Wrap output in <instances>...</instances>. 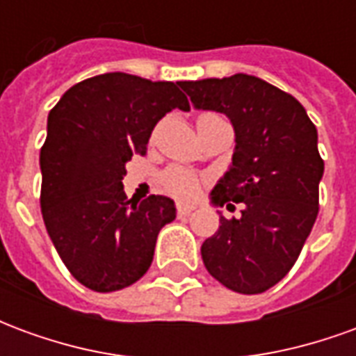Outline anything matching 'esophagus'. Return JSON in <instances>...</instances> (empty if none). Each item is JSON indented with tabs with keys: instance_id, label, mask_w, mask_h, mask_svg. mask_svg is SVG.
Wrapping results in <instances>:
<instances>
[{
	"instance_id": "1",
	"label": "esophagus",
	"mask_w": 356,
	"mask_h": 356,
	"mask_svg": "<svg viewBox=\"0 0 356 356\" xmlns=\"http://www.w3.org/2000/svg\"><path fill=\"white\" fill-rule=\"evenodd\" d=\"M193 204H177V216H188V213H193Z\"/></svg>"
}]
</instances>
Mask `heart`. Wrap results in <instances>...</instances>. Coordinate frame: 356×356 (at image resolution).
<instances>
[{"mask_svg": "<svg viewBox=\"0 0 356 356\" xmlns=\"http://www.w3.org/2000/svg\"><path fill=\"white\" fill-rule=\"evenodd\" d=\"M163 186L165 191L181 198H191L198 193V177L191 173V171L183 170V168H171L163 173Z\"/></svg>", "mask_w": 356, "mask_h": 356, "instance_id": "1", "label": "heart"}]
</instances>
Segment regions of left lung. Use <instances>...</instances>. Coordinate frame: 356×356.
Segmentation results:
<instances>
[{
	"instance_id": "1",
	"label": "left lung",
	"mask_w": 356,
	"mask_h": 356,
	"mask_svg": "<svg viewBox=\"0 0 356 356\" xmlns=\"http://www.w3.org/2000/svg\"><path fill=\"white\" fill-rule=\"evenodd\" d=\"M194 108L216 110L234 127L229 171L211 191V204L234 208L238 219H219L202 244L216 280L238 293H261L290 273L318 216L324 162L316 127L301 102L248 74L181 81Z\"/></svg>"
}]
</instances>
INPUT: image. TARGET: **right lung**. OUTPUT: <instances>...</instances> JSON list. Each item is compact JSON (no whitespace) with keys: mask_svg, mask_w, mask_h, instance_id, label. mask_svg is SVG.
<instances>
[{"mask_svg":"<svg viewBox=\"0 0 356 356\" xmlns=\"http://www.w3.org/2000/svg\"><path fill=\"white\" fill-rule=\"evenodd\" d=\"M173 108L191 110L181 81L108 72L76 83L49 112L40 152L43 223L70 275L89 290L137 282L158 232L175 219L171 198L129 200L122 185L125 163L147 152L154 125Z\"/></svg>","mask_w":356,"mask_h":356,"instance_id":"right-lung-1","label":"right lung"}]
</instances>
